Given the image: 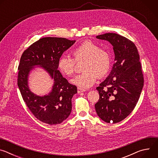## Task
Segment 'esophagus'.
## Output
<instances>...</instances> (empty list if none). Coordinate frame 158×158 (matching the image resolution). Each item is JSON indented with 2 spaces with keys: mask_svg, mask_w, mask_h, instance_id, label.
Wrapping results in <instances>:
<instances>
[{
  "mask_svg": "<svg viewBox=\"0 0 158 158\" xmlns=\"http://www.w3.org/2000/svg\"><path fill=\"white\" fill-rule=\"evenodd\" d=\"M85 89H83L80 88V87H77V93H81L85 92Z\"/></svg>",
  "mask_w": 158,
  "mask_h": 158,
  "instance_id": "obj_1",
  "label": "esophagus"
}]
</instances>
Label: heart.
I'll use <instances>...</instances> for the list:
<instances>
[{
    "label": "heart",
    "mask_w": 158,
    "mask_h": 158,
    "mask_svg": "<svg viewBox=\"0 0 158 158\" xmlns=\"http://www.w3.org/2000/svg\"><path fill=\"white\" fill-rule=\"evenodd\" d=\"M73 58L62 55L57 62L59 71L64 75L71 77L76 71V62H84V73L77 76L71 82L80 88L93 86L98 79L106 76L110 69L111 57L109 52L101 49L99 45L91 40H85L73 49Z\"/></svg>",
    "instance_id": "b5f03b06"
}]
</instances>
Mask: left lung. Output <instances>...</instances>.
Instances as JSON below:
<instances>
[{
    "label": "left lung",
    "instance_id": "left-lung-1",
    "mask_svg": "<svg viewBox=\"0 0 158 158\" xmlns=\"http://www.w3.org/2000/svg\"><path fill=\"white\" fill-rule=\"evenodd\" d=\"M112 46L115 62L106 79L96 87L99 99L95 104L98 116L106 123H119L136 107L144 85L139 55L135 44L115 33L96 36Z\"/></svg>",
    "mask_w": 158,
    "mask_h": 158
}]
</instances>
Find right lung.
<instances>
[{
    "mask_svg": "<svg viewBox=\"0 0 158 158\" xmlns=\"http://www.w3.org/2000/svg\"><path fill=\"white\" fill-rule=\"evenodd\" d=\"M74 42L75 40L62 37H44L31 45L21 56L17 76L20 92L32 114L44 123L60 124L71 114L72 98L77 93V89L62 77L57 69V62L63 52ZM37 64L43 66L55 80L49 95L37 97L28 87V74L32 67Z\"/></svg>",
    "mask_w": 158,
    "mask_h": 158,
    "instance_id": "obj_1",
    "label": "right lung"
}]
</instances>
